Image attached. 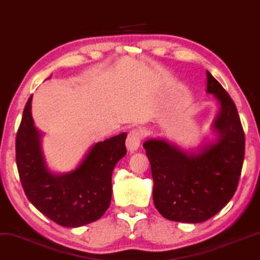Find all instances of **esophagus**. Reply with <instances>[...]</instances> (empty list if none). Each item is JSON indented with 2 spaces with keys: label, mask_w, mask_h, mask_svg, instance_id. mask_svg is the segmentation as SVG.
Here are the masks:
<instances>
[{
  "label": "esophagus",
  "mask_w": 260,
  "mask_h": 260,
  "mask_svg": "<svg viewBox=\"0 0 260 260\" xmlns=\"http://www.w3.org/2000/svg\"><path fill=\"white\" fill-rule=\"evenodd\" d=\"M140 140H141L140 131L138 129L131 131V132L128 133V137L126 140L127 150L129 151V152H134V151H137L140 146Z\"/></svg>",
  "instance_id": "obj_1"
}]
</instances>
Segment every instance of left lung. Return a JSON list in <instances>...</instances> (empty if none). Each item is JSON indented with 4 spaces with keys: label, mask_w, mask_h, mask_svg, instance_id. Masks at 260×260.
<instances>
[{
    "label": "left lung",
    "mask_w": 260,
    "mask_h": 260,
    "mask_svg": "<svg viewBox=\"0 0 260 260\" xmlns=\"http://www.w3.org/2000/svg\"><path fill=\"white\" fill-rule=\"evenodd\" d=\"M206 78V92L219 104L211 124L215 138L194 150L160 138L143 144L151 164L154 206L169 221H206L224 208L238 188L245 157L244 129L228 92L209 71Z\"/></svg>",
    "instance_id": "left-lung-1"
}]
</instances>
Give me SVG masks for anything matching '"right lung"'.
<instances>
[{"label": "right lung", "mask_w": 260, "mask_h": 260, "mask_svg": "<svg viewBox=\"0 0 260 260\" xmlns=\"http://www.w3.org/2000/svg\"><path fill=\"white\" fill-rule=\"evenodd\" d=\"M31 103L32 96L15 140L16 167L26 197L38 211L62 226L77 228L97 221L110 205L111 175L127 153V133L98 141L77 168L55 173L49 169L43 153V134L35 126Z\"/></svg>", "instance_id": "1"}]
</instances>
